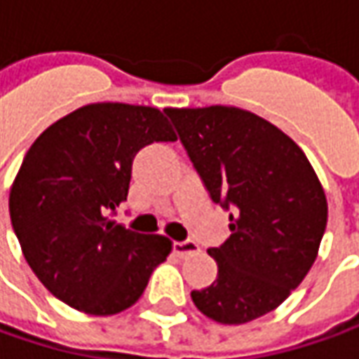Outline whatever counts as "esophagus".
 I'll use <instances>...</instances> for the list:
<instances>
[{
    "label": "esophagus",
    "instance_id": "obj_1",
    "mask_svg": "<svg viewBox=\"0 0 359 359\" xmlns=\"http://www.w3.org/2000/svg\"><path fill=\"white\" fill-rule=\"evenodd\" d=\"M172 250H175V254H177V256L184 258V256H189V254L201 252V246H198V244H196L194 241L175 242V244H172Z\"/></svg>",
    "mask_w": 359,
    "mask_h": 359
}]
</instances>
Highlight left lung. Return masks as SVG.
<instances>
[{
	"mask_svg": "<svg viewBox=\"0 0 359 359\" xmlns=\"http://www.w3.org/2000/svg\"><path fill=\"white\" fill-rule=\"evenodd\" d=\"M210 198L232 206L230 238L208 254L218 278L194 306L238 326L278 308L314 264L327 222L324 187L304 151L270 121L229 105L165 109Z\"/></svg>",
	"mask_w": 359,
	"mask_h": 359,
	"instance_id": "obj_1",
	"label": "left lung"
}]
</instances>
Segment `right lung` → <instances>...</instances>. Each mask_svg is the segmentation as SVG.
<instances>
[{"label": "right lung", "instance_id": "add662e5", "mask_svg": "<svg viewBox=\"0 0 359 359\" xmlns=\"http://www.w3.org/2000/svg\"><path fill=\"white\" fill-rule=\"evenodd\" d=\"M155 141H177L163 111L89 103L49 125L13 179L9 217L21 252L45 288L79 312L130 308L172 252L167 236L111 220L127 201L133 158Z\"/></svg>", "mask_w": 359, "mask_h": 359}]
</instances>
